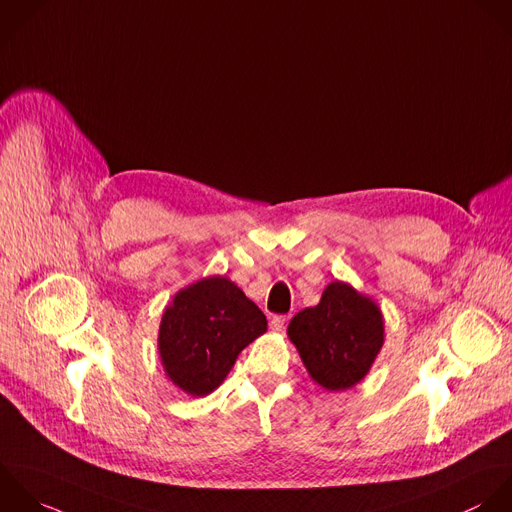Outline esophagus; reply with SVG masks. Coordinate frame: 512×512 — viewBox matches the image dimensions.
Segmentation results:
<instances>
[{
    "mask_svg": "<svg viewBox=\"0 0 512 512\" xmlns=\"http://www.w3.org/2000/svg\"><path fill=\"white\" fill-rule=\"evenodd\" d=\"M285 323H287V317H285V315H273L269 325H271L273 331H283V329H285Z\"/></svg>",
    "mask_w": 512,
    "mask_h": 512,
    "instance_id": "obj_1",
    "label": "esophagus"
}]
</instances>
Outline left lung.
<instances>
[{"label":"left lung","instance_id":"1","mask_svg":"<svg viewBox=\"0 0 512 512\" xmlns=\"http://www.w3.org/2000/svg\"><path fill=\"white\" fill-rule=\"evenodd\" d=\"M309 375L327 391L357 385L383 347L379 307L347 283H331L317 307L299 311L289 323Z\"/></svg>","mask_w":512,"mask_h":512}]
</instances>
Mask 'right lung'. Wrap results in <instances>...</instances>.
<instances>
[{"label": "right lung", "instance_id": "1", "mask_svg": "<svg viewBox=\"0 0 512 512\" xmlns=\"http://www.w3.org/2000/svg\"><path fill=\"white\" fill-rule=\"evenodd\" d=\"M267 331L263 311L225 277L179 291L159 327V353L169 379L205 397L231 371L237 355Z\"/></svg>", "mask_w": 512, "mask_h": 512}]
</instances>
